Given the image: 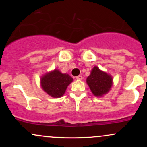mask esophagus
Listing matches in <instances>:
<instances>
[{
  "label": "esophagus",
  "instance_id": "obj_1",
  "mask_svg": "<svg viewBox=\"0 0 147 147\" xmlns=\"http://www.w3.org/2000/svg\"><path fill=\"white\" fill-rule=\"evenodd\" d=\"M76 79H78V80H82V79H83V77H82V75H79V76H77V77H76Z\"/></svg>",
  "mask_w": 147,
  "mask_h": 147
}]
</instances>
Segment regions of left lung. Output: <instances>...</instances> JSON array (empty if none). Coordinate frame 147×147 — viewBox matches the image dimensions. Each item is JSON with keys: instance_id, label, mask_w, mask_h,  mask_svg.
I'll return each mask as SVG.
<instances>
[{"instance_id": "1", "label": "left lung", "mask_w": 147, "mask_h": 147, "mask_svg": "<svg viewBox=\"0 0 147 147\" xmlns=\"http://www.w3.org/2000/svg\"><path fill=\"white\" fill-rule=\"evenodd\" d=\"M86 83L94 95L102 97L110 91L113 85V78L110 75L95 66L87 77Z\"/></svg>"}]
</instances>
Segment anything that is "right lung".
I'll return each instance as SVG.
<instances>
[{
    "instance_id": "right-lung-1",
    "label": "right lung",
    "mask_w": 147,
    "mask_h": 147,
    "mask_svg": "<svg viewBox=\"0 0 147 147\" xmlns=\"http://www.w3.org/2000/svg\"><path fill=\"white\" fill-rule=\"evenodd\" d=\"M72 82L73 79L70 75L61 73L57 69L45 74L41 77V86L43 90L55 98L62 97L67 87Z\"/></svg>"
}]
</instances>
